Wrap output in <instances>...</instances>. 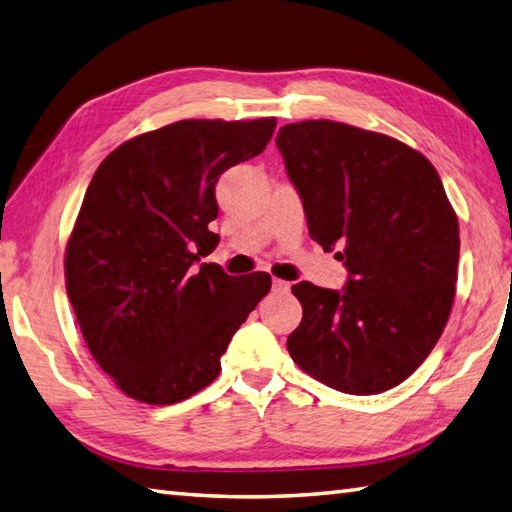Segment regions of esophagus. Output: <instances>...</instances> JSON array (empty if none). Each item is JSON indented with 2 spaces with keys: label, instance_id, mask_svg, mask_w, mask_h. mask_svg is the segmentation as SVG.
Listing matches in <instances>:
<instances>
[{
  "label": "esophagus",
  "instance_id": "34e87169",
  "mask_svg": "<svg viewBox=\"0 0 512 512\" xmlns=\"http://www.w3.org/2000/svg\"><path fill=\"white\" fill-rule=\"evenodd\" d=\"M273 290H275V293H288L290 284L284 282V279H273Z\"/></svg>",
  "mask_w": 512,
  "mask_h": 512
}]
</instances>
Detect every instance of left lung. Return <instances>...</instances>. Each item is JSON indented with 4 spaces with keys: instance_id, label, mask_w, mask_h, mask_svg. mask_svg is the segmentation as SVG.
Here are the masks:
<instances>
[{
    "instance_id": "obj_1",
    "label": "left lung",
    "mask_w": 512,
    "mask_h": 512,
    "mask_svg": "<svg viewBox=\"0 0 512 512\" xmlns=\"http://www.w3.org/2000/svg\"><path fill=\"white\" fill-rule=\"evenodd\" d=\"M308 233L339 248L344 290L293 286L304 308L293 362L348 395H377L415 373L455 299L459 224L435 166L397 139L308 119L277 133Z\"/></svg>"
}]
</instances>
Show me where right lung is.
Masks as SVG:
<instances>
[{
    "mask_svg": "<svg viewBox=\"0 0 512 512\" xmlns=\"http://www.w3.org/2000/svg\"><path fill=\"white\" fill-rule=\"evenodd\" d=\"M275 126L184 119L128 139L90 179L66 246V293L90 355L137 402L177 404L215 382L270 290L266 273L193 266L219 242L208 230L219 175L262 153Z\"/></svg>",
    "mask_w": 512,
    "mask_h": 512,
    "instance_id": "obj_1",
    "label": "right lung"
}]
</instances>
